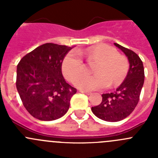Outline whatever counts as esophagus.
Returning <instances> with one entry per match:
<instances>
[{
	"instance_id": "1",
	"label": "esophagus",
	"mask_w": 158,
	"mask_h": 158,
	"mask_svg": "<svg viewBox=\"0 0 158 158\" xmlns=\"http://www.w3.org/2000/svg\"><path fill=\"white\" fill-rule=\"evenodd\" d=\"M80 92L81 93H84V94H88V95H89V94H91V91H84V90H80Z\"/></svg>"
}]
</instances>
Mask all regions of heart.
<instances>
[{"instance_id":"heart-1","label":"heart","mask_w":158,"mask_h":158,"mask_svg":"<svg viewBox=\"0 0 158 158\" xmlns=\"http://www.w3.org/2000/svg\"><path fill=\"white\" fill-rule=\"evenodd\" d=\"M81 56L89 63L96 61L93 66L95 75L77 77L86 69ZM129 68L130 64L127 58L118 54L115 48L106 44L91 46L85 50L70 51L62 63L64 76L70 81H73H73L75 86L88 91L102 89L107 87L109 83L111 86L120 85L127 77Z\"/></svg>"}]
</instances>
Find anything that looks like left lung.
Segmentation results:
<instances>
[{
    "label": "left lung",
    "mask_w": 158,
    "mask_h": 158,
    "mask_svg": "<svg viewBox=\"0 0 158 158\" xmlns=\"http://www.w3.org/2000/svg\"><path fill=\"white\" fill-rule=\"evenodd\" d=\"M128 57L130 70L115 91L103 94L100 105L91 107L93 113L107 122H118L130 115L137 106L144 82V68L139 56L131 49L114 43Z\"/></svg>",
    "instance_id": "8db88e82"
}]
</instances>
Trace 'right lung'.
I'll list each match as a JSON object with an SVG mask.
<instances>
[{"mask_svg":"<svg viewBox=\"0 0 158 158\" xmlns=\"http://www.w3.org/2000/svg\"><path fill=\"white\" fill-rule=\"evenodd\" d=\"M71 47L45 43L22 57L16 88L24 107L34 118L52 121L64 116L76 88L66 82L62 63Z\"/></svg>","mask_w":158,"mask_h":158,"instance_id":"add662e5","label":"right lung"}]
</instances>
